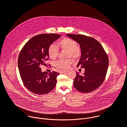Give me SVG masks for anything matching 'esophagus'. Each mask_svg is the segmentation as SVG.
Here are the masks:
<instances>
[{
    "instance_id": "1",
    "label": "esophagus",
    "mask_w": 127,
    "mask_h": 127,
    "mask_svg": "<svg viewBox=\"0 0 127 127\" xmlns=\"http://www.w3.org/2000/svg\"><path fill=\"white\" fill-rule=\"evenodd\" d=\"M68 71V70H63L61 71V72H62V73H67Z\"/></svg>"
}]
</instances>
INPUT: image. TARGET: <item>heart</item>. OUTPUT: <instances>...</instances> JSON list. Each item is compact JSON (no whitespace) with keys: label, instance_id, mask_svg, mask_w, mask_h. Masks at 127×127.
I'll return each mask as SVG.
<instances>
[{"label":"heart","instance_id":"heart-1","mask_svg":"<svg viewBox=\"0 0 127 127\" xmlns=\"http://www.w3.org/2000/svg\"><path fill=\"white\" fill-rule=\"evenodd\" d=\"M59 47L62 50L67 51L66 57L77 60L81 55V50L77 46V43L70 38H64L58 43ZM58 54V49L55 44H52L48 48V54L50 58L55 59ZM73 63V60L68 58L59 60L54 63V66L61 69H67Z\"/></svg>","mask_w":127,"mask_h":127}]
</instances>
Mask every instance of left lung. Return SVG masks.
Listing matches in <instances>:
<instances>
[{"mask_svg": "<svg viewBox=\"0 0 127 127\" xmlns=\"http://www.w3.org/2000/svg\"><path fill=\"white\" fill-rule=\"evenodd\" d=\"M79 44L81 57L77 66L84 68L83 75L76 72L74 87L78 91L89 93L103 83L108 66V58L101 44L95 39L82 34H66Z\"/></svg>", "mask_w": 127, "mask_h": 127, "instance_id": "left-lung-1", "label": "left lung"}]
</instances>
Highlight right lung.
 Segmentation results:
<instances>
[{"label":"right lung","mask_w":127,"mask_h":127,"mask_svg":"<svg viewBox=\"0 0 127 127\" xmlns=\"http://www.w3.org/2000/svg\"><path fill=\"white\" fill-rule=\"evenodd\" d=\"M60 34L43 33L31 39L23 47L18 58V67L26 87L34 94L42 95L55 88L59 73L42 72L40 67L47 66L48 48L60 37Z\"/></svg>","instance_id":"right-lung-1"}]
</instances>
